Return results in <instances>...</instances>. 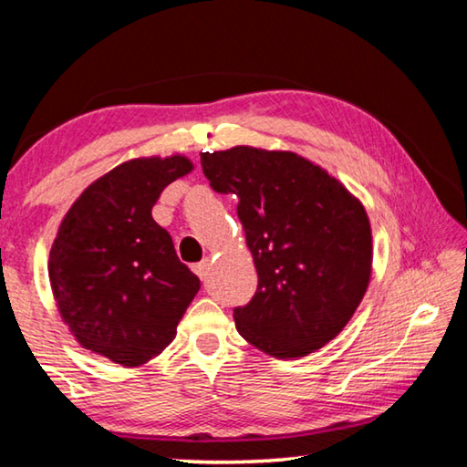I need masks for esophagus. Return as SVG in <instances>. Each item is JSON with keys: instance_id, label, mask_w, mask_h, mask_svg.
<instances>
[{"instance_id": "34e87169", "label": "esophagus", "mask_w": 467, "mask_h": 467, "mask_svg": "<svg viewBox=\"0 0 467 467\" xmlns=\"http://www.w3.org/2000/svg\"><path fill=\"white\" fill-rule=\"evenodd\" d=\"M210 267H212V264L208 262V259H203L202 264L193 265V272L200 275V280H205V278H208V274H210Z\"/></svg>"}]
</instances>
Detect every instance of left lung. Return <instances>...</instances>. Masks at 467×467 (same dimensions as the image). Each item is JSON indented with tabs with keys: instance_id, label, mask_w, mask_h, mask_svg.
I'll use <instances>...</instances> for the list:
<instances>
[{
	"instance_id": "1",
	"label": "left lung",
	"mask_w": 467,
	"mask_h": 467,
	"mask_svg": "<svg viewBox=\"0 0 467 467\" xmlns=\"http://www.w3.org/2000/svg\"><path fill=\"white\" fill-rule=\"evenodd\" d=\"M205 179L239 200L257 290L236 306L239 334L274 358L329 344L358 309L373 272L367 210L344 183L288 150L202 152Z\"/></svg>"
}]
</instances>
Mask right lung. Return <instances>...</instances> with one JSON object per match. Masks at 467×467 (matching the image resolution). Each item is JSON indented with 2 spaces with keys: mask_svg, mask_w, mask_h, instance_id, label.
<instances>
[{
  "mask_svg": "<svg viewBox=\"0 0 467 467\" xmlns=\"http://www.w3.org/2000/svg\"><path fill=\"white\" fill-rule=\"evenodd\" d=\"M192 171L183 154L131 158L86 187L63 216L49 282L63 323L86 350L140 367L175 339L200 280L179 262L152 205Z\"/></svg>",
  "mask_w": 467,
  "mask_h": 467,
  "instance_id": "right-lung-1",
  "label": "right lung"
}]
</instances>
